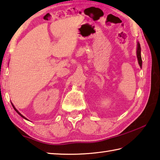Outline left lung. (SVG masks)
I'll use <instances>...</instances> for the list:
<instances>
[{"mask_svg":"<svg viewBox=\"0 0 160 160\" xmlns=\"http://www.w3.org/2000/svg\"><path fill=\"white\" fill-rule=\"evenodd\" d=\"M136 56H137L138 64L140 66V67H142V59H141V45L140 43L137 42V49H136Z\"/></svg>","mask_w":160,"mask_h":160,"instance_id":"1","label":"left lung"}]
</instances>
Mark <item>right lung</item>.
Wrapping results in <instances>:
<instances>
[{"mask_svg":"<svg viewBox=\"0 0 160 160\" xmlns=\"http://www.w3.org/2000/svg\"><path fill=\"white\" fill-rule=\"evenodd\" d=\"M12 103V107H13V108L14 109V110H15V111L17 112V113H18V114L20 115V116H21V117L22 118H24V119H25V120H28V119L27 118H26L25 117H24V115H22V114H21V113H20L19 111H18V110H17V109H16V108H15V107H14V106L13 105V103Z\"/></svg>","mask_w":160,"mask_h":160,"instance_id":"right-lung-1","label":"right lung"}]
</instances>
